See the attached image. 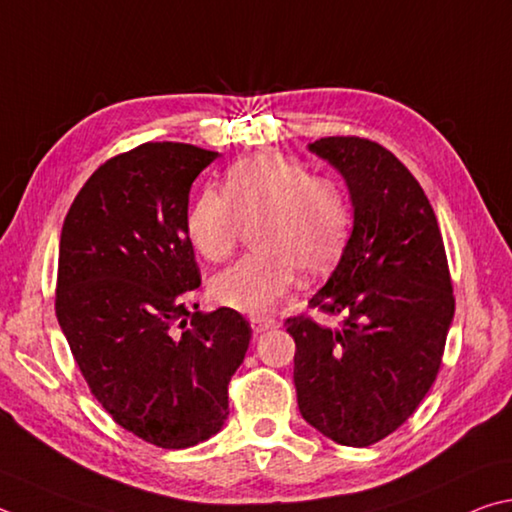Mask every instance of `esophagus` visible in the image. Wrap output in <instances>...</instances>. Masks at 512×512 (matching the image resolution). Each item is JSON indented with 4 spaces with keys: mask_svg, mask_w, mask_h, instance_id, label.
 <instances>
[{
    "mask_svg": "<svg viewBox=\"0 0 512 512\" xmlns=\"http://www.w3.org/2000/svg\"><path fill=\"white\" fill-rule=\"evenodd\" d=\"M250 327H253L255 333H266L275 327H280V322L275 318H266V315H255V318H250Z\"/></svg>",
    "mask_w": 512,
    "mask_h": 512,
    "instance_id": "1",
    "label": "esophagus"
}]
</instances>
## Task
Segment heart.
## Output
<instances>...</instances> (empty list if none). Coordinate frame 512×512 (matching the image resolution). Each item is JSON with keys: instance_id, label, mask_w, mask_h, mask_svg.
Listing matches in <instances>:
<instances>
[{"instance_id": "b5f03b06", "label": "heart", "mask_w": 512, "mask_h": 512, "mask_svg": "<svg viewBox=\"0 0 512 512\" xmlns=\"http://www.w3.org/2000/svg\"><path fill=\"white\" fill-rule=\"evenodd\" d=\"M226 195L203 188L185 215V232L199 255L221 262L255 226L259 250L237 259L210 280L212 300L241 313H262L291 291L300 271L327 273L347 244V192L327 174L259 154L230 167Z\"/></svg>"}]
</instances>
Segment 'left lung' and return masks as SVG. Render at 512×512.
Returning a JSON list of instances; mask_svg holds the SVG:
<instances>
[{
	"instance_id": "8db88e82",
	"label": "left lung",
	"mask_w": 512,
	"mask_h": 512,
	"mask_svg": "<svg viewBox=\"0 0 512 512\" xmlns=\"http://www.w3.org/2000/svg\"><path fill=\"white\" fill-rule=\"evenodd\" d=\"M309 150L347 181L353 230L309 300L338 327L309 315L284 322L297 405L331 441L367 448L414 414L439 374L454 318L448 257L423 188L383 145L329 136Z\"/></svg>"
}]
</instances>
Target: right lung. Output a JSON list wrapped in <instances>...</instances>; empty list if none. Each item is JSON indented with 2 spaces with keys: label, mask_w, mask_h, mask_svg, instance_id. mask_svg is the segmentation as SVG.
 <instances>
[{
  "label": "right lung",
  "mask_w": 512,
  "mask_h": 512,
  "mask_svg": "<svg viewBox=\"0 0 512 512\" xmlns=\"http://www.w3.org/2000/svg\"><path fill=\"white\" fill-rule=\"evenodd\" d=\"M217 156L167 141L114 156L82 185L60 235L55 315L73 358L105 412L165 450L224 427L253 333L228 306H185L201 284L188 197Z\"/></svg>",
  "instance_id": "1"
}]
</instances>
